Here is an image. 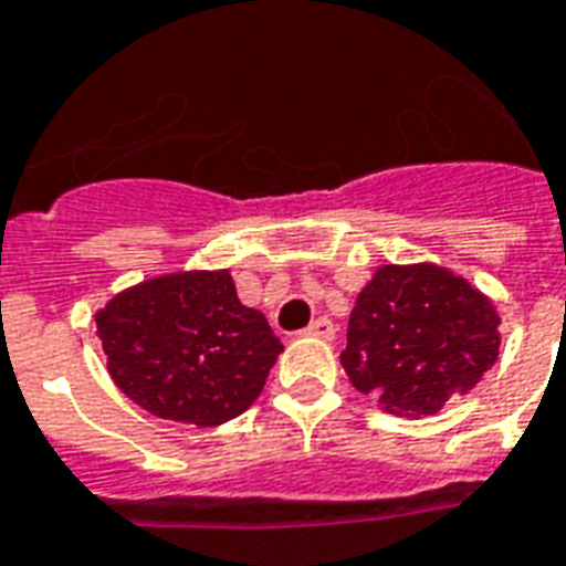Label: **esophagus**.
<instances>
[{
	"mask_svg": "<svg viewBox=\"0 0 566 566\" xmlns=\"http://www.w3.org/2000/svg\"><path fill=\"white\" fill-rule=\"evenodd\" d=\"M300 335L302 337H319V340H332V337H335V323H332L328 317L311 319V326L302 328Z\"/></svg>",
	"mask_w": 566,
	"mask_h": 566,
	"instance_id": "obj_1",
	"label": "esophagus"
}]
</instances>
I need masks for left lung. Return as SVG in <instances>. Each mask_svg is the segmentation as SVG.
I'll list each match as a JSON object with an SVG mask.
<instances>
[{"instance_id": "left-lung-1", "label": "left lung", "mask_w": 566, "mask_h": 566, "mask_svg": "<svg viewBox=\"0 0 566 566\" xmlns=\"http://www.w3.org/2000/svg\"><path fill=\"white\" fill-rule=\"evenodd\" d=\"M340 353L355 390L399 417L438 413L500 358V311L434 261L381 264L355 300Z\"/></svg>"}]
</instances>
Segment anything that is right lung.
Wrapping results in <instances>:
<instances>
[{"instance_id":"1","label":"right lung","mask_w":566,"mask_h":566,"mask_svg":"<svg viewBox=\"0 0 566 566\" xmlns=\"http://www.w3.org/2000/svg\"><path fill=\"white\" fill-rule=\"evenodd\" d=\"M114 385L172 422L222 426L255 402L284 353L222 270H176L114 293L96 311Z\"/></svg>"}]
</instances>
